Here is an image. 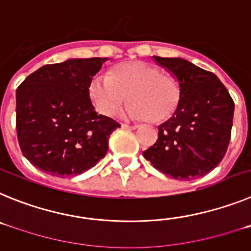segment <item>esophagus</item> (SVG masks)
<instances>
[{
    "label": "esophagus",
    "instance_id": "34e87169",
    "mask_svg": "<svg viewBox=\"0 0 251 251\" xmlns=\"http://www.w3.org/2000/svg\"><path fill=\"white\" fill-rule=\"evenodd\" d=\"M122 128L124 129H137V126H133V124H128V123H122Z\"/></svg>",
    "mask_w": 251,
    "mask_h": 251
}]
</instances>
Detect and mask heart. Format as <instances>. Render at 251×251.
<instances>
[{
    "mask_svg": "<svg viewBox=\"0 0 251 251\" xmlns=\"http://www.w3.org/2000/svg\"><path fill=\"white\" fill-rule=\"evenodd\" d=\"M127 113L150 123L172 118L182 101V84L172 73L162 72L154 64L134 60L112 66L106 76L90 81L89 95L95 108L110 117L128 100Z\"/></svg>",
    "mask_w": 251,
    "mask_h": 251,
    "instance_id": "obj_1",
    "label": "heart"
}]
</instances>
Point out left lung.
<instances>
[{
  "label": "left lung",
  "instance_id": "1",
  "mask_svg": "<svg viewBox=\"0 0 251 251\" xmlns=\"http://www.w3.org/2000/svg\"><path fill=\"white\" fill-rule=\"evenodd\" d=\"M182 84V101L143 156L162 174L195 179L214 170L231 136L234 100L219 77L179 57L153 56Z\"/></svg>",
  "mask_w": 251,
  "mask_h": 251
}]
</instances>
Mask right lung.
I'll use <instances>...</instances> for the list:
<instances>
[{
    "instance_id": "1",
    "label": "right lung",
    "mask_w": 251,
    "mask_h": 251,
    "mask_svg": "<svg viewBox=\"0 0 251 251\" xmlns=\"http://www.w3.org/2000/svg\"><path fill=\"white\" fill-rule=\"evenodd\" d=\"M106 59H70L48 64L16 90V130L22 154L56 177L94 167L108 151L114 119L95 112L89 85Z\"/></svg>"
}]
</instances>
